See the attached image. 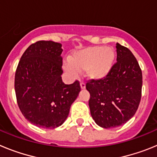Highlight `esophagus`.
Masks as SVG:
<instances>
[{
    "label": "esophagus",
    "instance_id": "1",
    "mask_svg": "<svg viewBox=\"0 0 157 157\" xmlns=\"http://www.w3.org/2000/svg\"><path fill=\"white\" fill-rule=\"evenodd\" d=\"M80 86H81V89L82 90H85L86 89V84L84 82H80Z\"/></svg>",
    "mask_w": 157,
    "mask_h": 157
}]
</instances>
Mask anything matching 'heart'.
Instances as JSON below:
<instances>
[{"label":"heart","mask_w":157,"mask_h":157,"mask_svg":"<svg viewBox=\"0 0 157 157\" xmlns=\"http://www.w3.org/2000/svg\"><path fill=\"white\" fill-rule=\"evenodd\" d=\"M116 59L112 48L94 46L73 52L69 57V63H63V68L72 75L85 71L86 77L93 81L102 80L112 71Z\"/></svg>","instance_id":"1"}]
</instances>
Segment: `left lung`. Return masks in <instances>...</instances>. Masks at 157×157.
Instances as JSON below:
<instances>
[{
    "label": "left lung",
    "mask_w": 157,
    "mask_h": 157,
    "mask_svg": "<svg viewBox=\"0 0 157 157\" xmlns=\"http://www.w3.org/2000/svg\"><path fill=\"white\" fill-rule=\"evenodd\" d=\"M117 62L105 78L90 80L89 106L95 123L103 128H114L135 114L141 97L142 73L129 48L116 43Z\"/></svg>",
    "instance_id": "left-lung-1"
}]
</instances>
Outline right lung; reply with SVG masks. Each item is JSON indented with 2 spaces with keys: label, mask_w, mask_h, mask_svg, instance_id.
Here are the masks:
<instances>
[{
  "label": "right lung",
  "mask_w": 157,
  "mask_h": 157,
  "mask_svg": "<svg viewBox=\"0 0 157 157\" xmlns=\"http://www.w3.org/2000/svg\"><path fill=\"white\" fill-rule=\"evenodd\" d=\"M60 43L39 41L30 45L19 60L15 75L16 100L22 114L38 127L61 126L81 88L78 81H62Z\"/></svg>",
  "instance_id": "add662e5"
}]
</instances>
